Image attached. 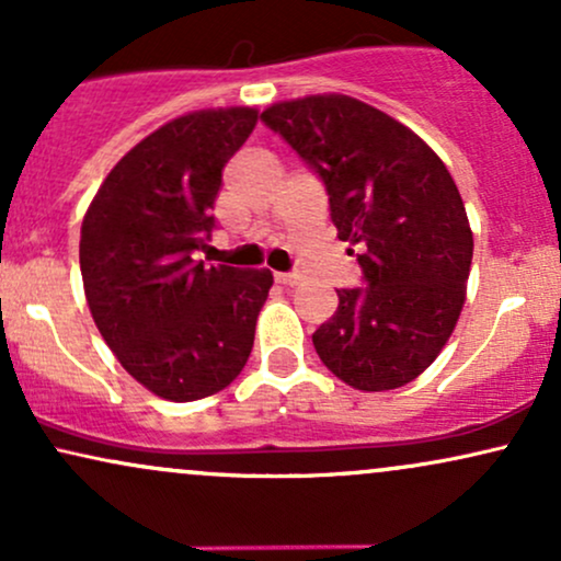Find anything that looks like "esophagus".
Returning <instances> with one entry per match:
<instances>
[{
    "label": "esophagus",
    "mask_w": 561,
    "mask_h": 561,
    "mask_svg": "<svg viewBox=\"0 0 561 561\" xmlns=\"http://www.w3.org/2000/svg\"><path fill=\"white\" fill-rule=\"evenodd\" d=\"M274 279L276 282H279V285H285V287H293V285H298V282H300V274H276L274 276Z\"/></svg>",
    "instance_id": "34e87169"
}]
</instances>
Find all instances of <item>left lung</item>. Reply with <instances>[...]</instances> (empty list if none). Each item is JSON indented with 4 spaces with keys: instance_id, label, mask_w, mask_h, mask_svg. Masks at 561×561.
I'll return each instance as SVG.
<instances>
[{
    "instance_id": "left-lung-1",
    "label": "left lung",
    "mask_w": 561,
    "mask_h": 561,
    "mask_svg": "<svg viewBox=\"0 0 561 561\" xmlns=\"http://www.w3.org/2000/svg\"><path fill=\"white\" fill-rule=\"evenodd\" d=\"M261 121L324 184L343 242L358 244L364 285L313 332L334 377L396 390L435 362L465 306L472 229L443 160L366 102L317 94L276 102ZM353 253V250H351Z\"/></svg>"
}]
</instances>
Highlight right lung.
Wrapping results in <instances>:
<instances>
[{"label": "right lung", "instance_id": "1", "mask_svg": "<svg viewBox=\"0 0 561 561\" xmlns=\"http://www.w3.org/2000/svg\"><path fill=\"white\" fill-rule=\"evenodd\" d=\"M253 107L173 118L107 173L81 224L89 311L121 366L165 401L214 396L242 371L274 276L205 266L224 165Z\"/></svg>", "mask_w": 561, "mask_h": 561}]
</instances>
